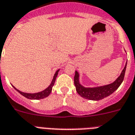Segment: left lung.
<instances>
[{
    "label": "left lung",
    "instance_id": "8db88e82",
    "mask_svg": "<svg viewBox=\"0 0 135 135\" xmlns=\"http://www.w3.org/2000/svg\"><path fill=\"white\" fill-rule=\"evenodd\" d=\"M126 64L124 66V69L122 71L121 74L114 81L113 83L108 85L98 86L94 88H85L79 83V73L75 71V74L74 77V84L75 85L76 90L77 93L83 98L91 100H99L103 99L105 97L111 95L119 87L124 78L125 71L126 69Z\"/></svg>",
    "mask_w": 135,
    "mask_h": 135
}]
</instances>
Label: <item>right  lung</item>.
Returning a JSON list of instances; mask_svg holds the SVG:
<instances>
[{
  "instance_id": "right-lung-1",
  "label": "right lung",
  "mask_w": 135,
  "mask_h": 135,
  "mask_svg": "<svg viewBox=\"0 0 135 135\" xmlns=\"http://www.w3.org/2000/svg\"><path fill=\"white\" fill-rule=\"evenodd\" d=\"M59 71H60V69H58V71H56V73H55L54 75L53 79H52V81H51L50 85H49V86H48L46 89H45V90H43V91H41V92H37V93H32V94L26 93V92H21V91H20L19 90L16 89V88L14 87L13 85V87L16 89V90H17L19 93L21 94L22 96H24V97H26V98H28V99H32V100H38V99H42V98H46V97H47L48 96L50 95V93H51V90H52V87H53L54 85L55 81H56V77H57V75H58Z\"/></svg>"
}]
</instances>
